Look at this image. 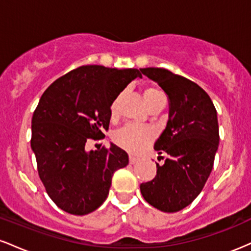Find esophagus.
Segmentation results:
<instances>
[{
	"mask_svg": "<svg viewBox=\"0 0 251 251\" xmlns=\"http://www.w3.org/2000/svg\"><path fill=\"white\" fill-rule=\"evenodd\" d=\"M139 158L138 157H135V155H133V154H129V163L131 164H135V163H138L139 162Z\"/></svg>",
	"mask_w": 251,
	"mask_h": 251,
	"instance_id": "1",
	"label": "esophagus"
}]
</instances>
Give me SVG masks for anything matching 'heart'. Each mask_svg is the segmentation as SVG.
Wrapping results in <instances>:
<instances>
[{
	"label": "heart",
	"instance_id": "obj_1",
	"mask_svg": "<svg viewBox=\"0 0 251 251\" xmlns=\"http://www.w3.org/2000/svg\"><path fill=\"white\" fill-rule=\"evenodd\" d=\"M164 94L155 87H148L144 89V100H145L148 107L157 102L158 100L163 99ZM120 97H118L111 105L109 113L111 117L114 118L118 111V103H119ZM153 129L149 126H139L133 125V124H127L124 127L118 129L114 134V142H116L120 148L131 153H138L143 151L150 142L153 139Z\"/></svg>",
	"mask_w": 251,
	"mask_h": 251
}]
</instances>
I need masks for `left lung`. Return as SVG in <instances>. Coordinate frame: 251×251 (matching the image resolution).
I'll use <instances>...</instances> for the list:
<instances>
[{
	"label": "left lung",
	"instance_id": "obj_1",
	"mask_svg": "<svg viewBox=\"0 0 251 251\" xmlns=\"http://www.w3.org/2000/svg\"><path fill=\"white\" fill-rule=\"evenodd\" d=\"M144 75L164 89L170 100L166 127L154 143L164 157L157 175L140 184L149 204L164 212H177L201 194L211 174L220 143L217 112L197 83L164 68H142Z\"/></svg>",
	"mask_w": 251,
	"mask_h": 251
}]
</instances>
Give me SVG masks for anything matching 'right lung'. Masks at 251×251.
<instances>
[{
	"instance_id": "obj_1",
	"label": "right lung",
	"mask_w": 251,
	"mask_h": 251,
	"mask_svg": "<svg viewBox=\"0 0 251 251\" xmlns=\"http://www.w3.org/2000/svg\"><path fill=\"white\" fill-rule=\"evenodd\" d=\"M142 73L99 65L77 67L45 91L31 118L30 145L39 177L57 208L87 215L107 198L112 177L128 164L114 144L89 153V139H101L111 119L112 102Z\"/></svg>"
}]
</instances>
